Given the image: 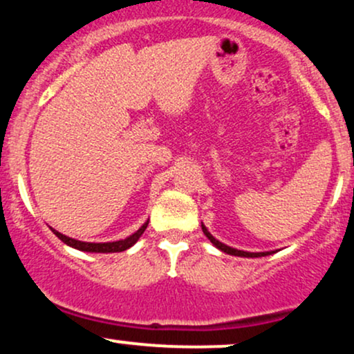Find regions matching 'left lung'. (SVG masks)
I'll list each match as a JSON object with an SVG mask.
<instances>
[{
  "label": "left lung",
  "mask_w": 354,
  "mask_h": 354,
  "mask_svg": "<svg viewBox=\"0 0 354 354\" xmlns=\"http://www.w3.org/2000/svg\"><path fill=\"white\" fill-rule=\"evenodd\" d=\"M201 230H203V234L207 235V239L213 243V245H215L216 248H220L221 252H225V254H228V255H236V257H266V255H270V252H243V250H236V248L225 245V243L218 242L215 236L209 234V232L207 230V227H205L203 223H201Z\"/></svg>",
  "instance_id": "8db88e82"
}]
</instances>
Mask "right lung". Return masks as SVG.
<instances>
[{"label": "right lung", "mask_w": 354, "mask_h": 354, "mask_svg": "<svg viewBox=\"0 0 354 354\" xmlns=\"http://www.w3.org/2000/svg\"><path fill=\"white\" fill-rule=\"evenodd\" d=\"M147 227V221L145 225H142L141 228H139L138 232L133 235H129L127 239L124 240H118V242H107V243H91V242H80V240H75V239H70V236L60 234V232L53 230V234H55L58 239L62 240L64 243H67L68 247H73L77 248V250H82V252H95V254H112V252H124L127 250L129 247H133L136 242L139 240V236L145 234Z\"/></svg>", "instance_id": "1"}]
</instances>
